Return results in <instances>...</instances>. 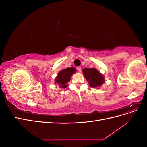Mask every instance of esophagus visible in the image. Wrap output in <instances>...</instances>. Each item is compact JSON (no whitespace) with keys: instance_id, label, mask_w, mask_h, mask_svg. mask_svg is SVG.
<instances>
[{"instance_id":"esophagus-1","label":"esophagus","mask_w":147,"mask_h":147,"mask_svg":"<svg viewBox=\"0 0 147 147\" xmlns=\"http://www.w3.org/2000/svg\"><path fill=\"white\" fill-rule=\"evenodd\" d=\"M77 70H78V72H82V68H81V67H77Z\"/></svg>"}]
</instances>
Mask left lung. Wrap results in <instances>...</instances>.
<instances>
[{
  "instance_id": "obj_1",
  "label": "left lung",
  "mask_w": 147,
  "mask_h": 147,
  "mask_svg": "<svg viewBox=\"0 0 147 147\" xmlns=\"http://www.w3.org/2000/svg\"><path fill=\"white\" fill-rule=\"evenodd\" d=\"M83 72L84 77L88 83L90 84L91 87H99L104 83L103 75L101 74L96 69L85 68L83 70Z\"/></svg>"
}]
</instances>
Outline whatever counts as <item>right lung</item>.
Returning a JSON list of instances; mask_svg holds the SVG:
<instances>
[{"label": "right lung", "mask_w": 147, "mask_h": 147, "mask_svg": "<svg viewBox=\"0 0 147 147\" xmlns=\"http://www.w3.org/2000/svg\"><path fill=\"white\" fill-rule=\"evenodd\" d=\"M75 72H76V70L73 67L62 70L60 71L59 74L57 75V77L56 78L55 83L59 84L61 88H67V83L70 80L71 76Z\"/></svg>", "instance_id": "obj_1"}]
</instances>
